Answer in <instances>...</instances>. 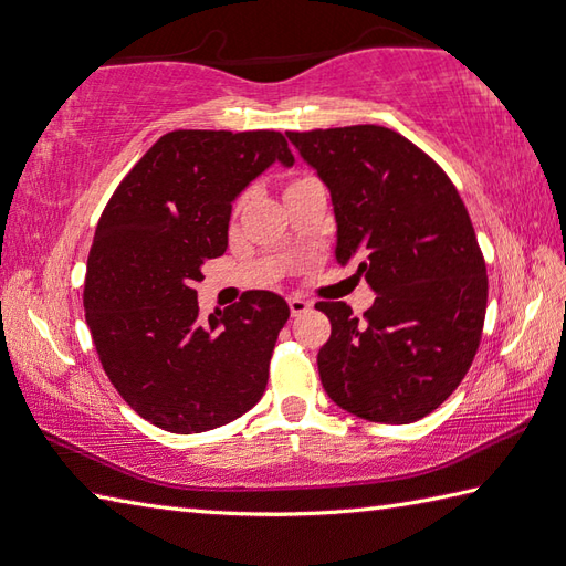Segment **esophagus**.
Listing matches in <instances>:
<instances>
[{
    "label": "esophagus",
    "instance_id": "obj_1",
    "mask_svg": "<svg viewBox=\"0 0 566 566\" xmlns=\"http://www.w3.org/2000/svg\"><path fill=\"white\" fill-rule=\"evenodd\" d=\"M311 308V304L308 302H304L302 296H292L290 298V311H292V316L296 318V316H302V314H306V311Z\"/></svg>",
    "mask_w": 566,
    "mask_h": 566
}]
</instances>
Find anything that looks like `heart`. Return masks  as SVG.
<instances>
[{
  "label": "heart",
  "instance_id": "1",
  "mask_svg": "<svg viewBox=\"0 0 566 566\" xmlns=\"http://www.w3.org/2000/svg\"><path fill=\"white\" fill-rule=\"evenodd\" d=\"M311 182H316L314 175H308V172H294L290 179H286L284 195H290V191H294V189H298V187H304V185H311Z\"/></svg>",
  "mask_w": 566,
  "mask_h": 566
}]
</instances>
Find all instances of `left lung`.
Wrapping results in <instances>:
<instances>
[{
  "instance_id": "8db88e82",
  "label": "left lung",
  "mask_w": 566,
  "mask_h": 566,
  "mask_svg": "<svg viewBox=\"0 0 566 566\" xmlns=\"http://www.w3.org/2000/svg\"><path fill=\"white\" fill-rule=\"evenodd\" d=\"M286 136L331 189L335 260L355 262L377 294L363 318L343 302L316 304L331 321L323 389L371 423H413L460 387L482 340L486 262L464 201L442 167L391 128Z\"/></svg>"
}]
</instances>
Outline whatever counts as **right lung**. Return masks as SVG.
I'll return each mask as SVG.
<instances>
[{"label": "right lung", "instance_id": "right-lung-1", "mask_svg": "<svg viewBox=\"0 0 566 566\" xmlns=\"http://www.w3.org/2000/svg\"><path fill=\"white\" fill-rule=\"evenodd\" d=\"M280 160V130H172L116 187L94 233L84 318L114 389L153 426L201 432L255 406L290 306L252 290L199 318L201 268L228 248L233 199Z\"/></svg>", "mask_w": 566, "mask_h": 566}]
</instances>
